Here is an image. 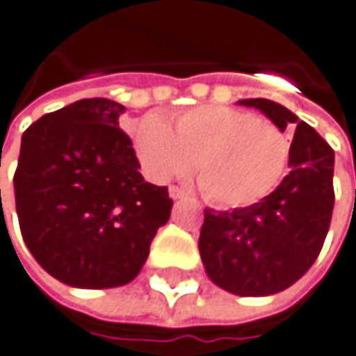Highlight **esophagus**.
<instances>
[{"instance_id": "esophagus-1", "label": "esophagus", "mask_w": 356, "mask_h": 356, "mask_svg": "<svg viewBox=\"0 0 356 356\" xmlns=\"http://www.w3.org/2000/svg\"><path fill=\"white\" fill-rule=\"evenodd\" d=\"M169 197H171V199H183V197H185V191L173 185V187H169Z\"/></svg>"}]
</instances>
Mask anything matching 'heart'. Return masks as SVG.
I'll use <instances>...</instances> for the list:
<instances>
[{"mask_svg":"<svg viewBox=\"0 0 356 356\" xmlns=\"http://www.w3.org/2000/svg\"><path fill=\"white\" fill-rule=\"evenodd\" d=\"M137 157L153 181L191 169L201 191L221 207H249L285 175L291 143L270 121L223 105L183 111L171 125L155 113L133 125Z\"/></svg>","mask_w":356,"mask_h":356,"instance_id":"heart-1","label":"heart"}]
</instances>
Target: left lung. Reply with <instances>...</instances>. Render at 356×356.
Returning a JSON list of instances; mask_svg holds the SVG:
<instances>
[{
    "label": "left lung",
    "mask_w": 356,
    "mask_h": 356,
    "mask_svg": "<svg viewBox=\"0 0 356 356\" xmlns=\"http://www.w3.org/2000/svg\"><path fill=\"white\" fill-rule=\"evenodd\" d=\"M285 131L297 127L289 175L255 205L205 209L199 253L209 279L239 297H267L297 283L317 261L331 225L334 151L311 125L269 99H243Z\"/></svg>",
    "instance_id": "left-lung-1"
}]
</instances>
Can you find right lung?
<instances>
[{
    "mask_svg": "<svg viewBox=\"0 0 356 356\" xmlns=\"http://www.w3.org/2000/svg\"><path fill=\"white\" fill-rule=\"evenodd\" d=\"M123 113L117 101L79 99L22 137L13 175L19 229L39 265L70 286L127 285L171 215L167 187L139 173L131 139L119 129Z\"/></svg>",
    "mask_w": 356,
    "mask_h": 356,
    "instance_id": "obj_1",
    "label": "right lung"
}]
</instances>
